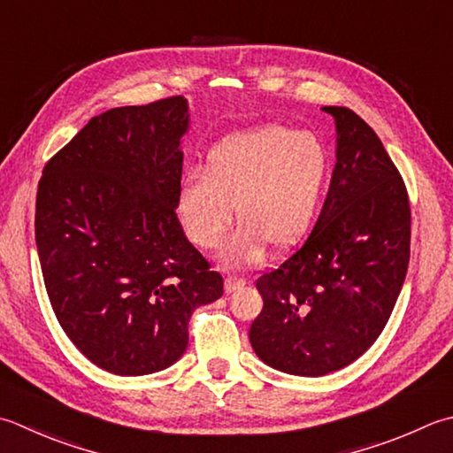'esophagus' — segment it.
Here are the masks:
<instances>
[{
	"instance_id": "esophagus-1",
	"label": "esophagus",
	"mask_w": 453,
	"mask_h": 453,
	"mask_svg": "<svg viewBox=\"0 0 453 453\" xmlns=\"http://www.w3.org/2000/svg\"><path fill=\"white\" fill-rule=\"evenodd\" d=\"M243 285H245V279L243 277H237V274H227L226 282H224L226 292H234V290H237L239 287H243Z\"/></svg>"
}]
</instances>
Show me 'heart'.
<instances>
[{"instance_id":"1","label":"heart","mask_w":453,"mask_h":453,"mask_svg":"<svg viewBox=\"0 0 453 453\" xmlns=\"http://www.w3.org/2000/svg\"><path fill=\"white\" fill-rule=\"evenodd\" d=\"M330 174V155L310 131L261 126L234 133L208 153L206 171L184 176L179 211L202 250L224 239L234 211L239 224L221 257L253 263L271 243L295 245L312 226Z\"/></svg>"}]
</instances>
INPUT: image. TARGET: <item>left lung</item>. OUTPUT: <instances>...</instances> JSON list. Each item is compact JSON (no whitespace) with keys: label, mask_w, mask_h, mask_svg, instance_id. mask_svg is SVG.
Here are the masks:
<instances>
[{"label":"left lung","mask_w":453,"mask_h":453,"mask_svg":"<svg viewBox=\"0 0 453 453\" xmlns=\"http://www.w3.org/2000/svg\"><path fill=\"white\" fill-rule=\"evenodd\" d=\"M338 147L316 226L257 279V356L290 375L320 377L363 356L388 322L411 259V202L377 133L349 108H324Z\"/></svg>","instance_id":"8db88e82"}]
</instances>
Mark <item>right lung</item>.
<instances>
[{
    "mask_svg": "<svg viewBox=\"0 0 453 453\" xmlns=\"http://www.w3.org/2000/svg\"><path fill=\"white\" fill-rule=\"evenodd\" d=\"M182 96L96 115L44 165L35 239L62 330L115 375L163 371L188 345L194 310L224 279L176 216Z\"/></svg>",
    "mask_w": 453,
    "mask_h": 453,
    "instance_id": "1",
    "label": "right lung"
}]
</instances>
